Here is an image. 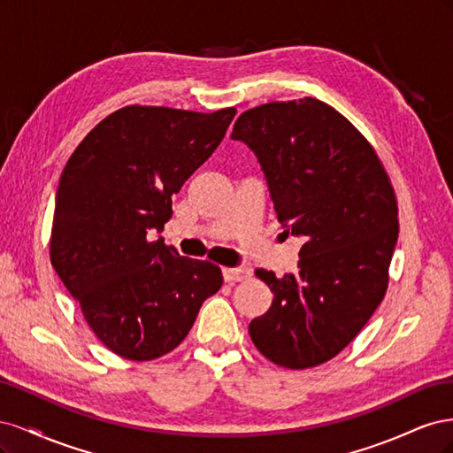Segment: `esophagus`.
Instances as JSON below:
<instances>
[{
	"label": "esophagus",
	"instance_id": "34e87169",
	"mask_svg": "<svg viewBox=\"0 0 453 453\" xmlns=\"http://www.w3.org/2000/svg\"><path fill=\"white\" fill-rule=\"evenodd\" d=\"M225 281H243L251 276V268L236 266V268H223Z\"/></svg>",
	"mask_w": 453,
	"mask_h": 453
}]
</instances>
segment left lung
<instances>
[{"mask_svg": "<svg viewBox=\"0 0 453 453\" xmlns=\"http://www.w3.org/2000/svg\"><path fill=\"white\" fill-rule=\"evenodd\" d=\"M232 140L257 155L283 234L304 238L296 273L255 270L273 300L250 323V336L278 366L323 365L361 333L386 296L399 236L389 175L365 135L315 98L248 109Z\"/></svg>", "mask_w": 453, "mask_h": 453, "instance_id": "8db88e82", "label": "left lung"}]
</instances>
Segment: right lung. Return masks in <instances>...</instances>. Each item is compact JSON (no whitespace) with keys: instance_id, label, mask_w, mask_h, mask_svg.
<instances>
[{"instance_id":"add662e5","label":"right lung","mask_w":453,"mask_h":453,"mask_svg":"<svg viewBox=\"0 0 453 453\" xmlns=\"http://www.w3.org/2000/svg\"><path fill=\"white\" fill-rule=\"evenodd\" d=\"M236 109L215 113L127 105L98 122L62 172L50 263L92 333L128 361L181 344L203 300L223 285L210 260L149 240L172 196L223 142Z\"/></svg>"}]
</instances>
